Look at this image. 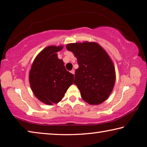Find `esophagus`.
<instances>
[{"instance_id":"34e87169","label":"esophagus","mask_w":147,"mask_h":147,"mask_svg":"<svg viewBox=\"0 0 147 147\" xmlns=\"http://www.w3.org/2000/svg\"><path fill=\"white\" fill-rule=\"evenodd\" d=\"M70 72H71L72 74H74H74H75V70H74V69H71V70L70 71Z\"/></svg>"}]
</instances>
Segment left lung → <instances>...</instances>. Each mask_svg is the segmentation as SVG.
I'll list each match as a JSON object with an SVG mask.
<instances>
[{"mask_svg":"<svg viewBox=\"0 0 147 147\" xmlns=\"http://www.w3.org/2000/svg\"><path fill=\"white\" fill-rule=\"evenodd\" d=\"M77 58L79 68L75 72L76 84L81 98L90 105L105 102L113 89L116 74L113 62L98 43L84 42L66 45Z\"/></svg>","mask_w":147,"mask_h":147,"instance_id":"1","label":"left lung"}]
</instances>
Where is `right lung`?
I'll return each mask as SVG.
<instances>
[{
  "label": "right lung",
  "instance_id": "right-lung-1",
  "mask_svg": "<svg viewBox=\"0 0 147 147\" xmlns=\"http://www.w3.org/2000/svg\"><path fill=\"white\" fill-rule=\"evenodd\" d=\"M63 45L47 46L35 58L29 71L32 91L38 100L47 105L59 103L74 83V74L67 71L57 53Z\"/></svg>",
  "mask_w": 147,
  "mask_h": 147
}]
</instances>
